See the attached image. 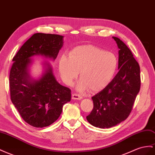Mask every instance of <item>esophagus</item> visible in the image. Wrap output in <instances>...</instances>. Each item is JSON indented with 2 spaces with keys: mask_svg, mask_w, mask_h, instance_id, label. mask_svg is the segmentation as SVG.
Here are the masks:
<instances>
[{
  "mask_svg": "<svg viewBox=\"0 0 155 155\" xmlns=\"http://www.w3.org/2000/svg\"><path fill=\"white\" fill-rule=\"evenodd\" d=\"M83 98V97L80 94H72V99L74 100H81Z\"/></svg>",
  "mask_w": 155,
  "mask_h": 155,
  "instance_id": "obj_1",
  "label": "esophagus"
}]
</instances>
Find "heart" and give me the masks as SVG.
Wrapping results in <instances>:
<instances>
[{"label":"heart","instance_id":"1","mask_svg":"<svg viewBox=\"0 0 155 155\" xmlns=\"http://www.w3.org/2000/svg\"><path fill=\"white\" fill-rule=\"evenodd\" d=\"M119 61L114 53L94 45H82L73 49L68 58L58 61V72L67 85L72 84L79 72L77 89L98 91L106 87L117 71Z\"/></svg>","mask_w":155,"mask_h":155}]
</instances>
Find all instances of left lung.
<instances>
[{
	"instance_id": "1",
	"label": "left lung",
	"mask_w": 155,
	"mask_h": 155,
	"mask_svg": "<svg viewBox=\"0 0 155 155\" xmlns=\"http://www.w3.org/2000/svg\"><path fill=\"white\" fill-rule=\"evenodd\" d=\"M119 50V72L103 90L92 97L93 109L87 116L91 124L108 128L126 119L140 89V68L130 49L113 36Z\"/></svg>"
}]
</instances>
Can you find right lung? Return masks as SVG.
I'll return each mask as SVG.
<instances>
[{"label": "right lung", "instance_id": "obj_1", "mask_svg": "<svg viewBox=\"0 0 155 155\" xmlns=\"http://www.w3.org/2000/svg\"><path fill=\"white\" fill-rule=\"evenodd\" d=\"M63 36L44 33L33 35L13 58L10 74L12 103L27 123L36 128L48 127L59 117L64 104L71 100V90L56 80L49 62L44 61L43 71L33 78L32 57L43 56L55 61L63 45Z\"/></svg>", "mask_w": 155, "mask_h": 155}]
</instances>
